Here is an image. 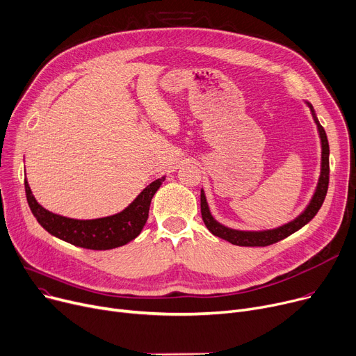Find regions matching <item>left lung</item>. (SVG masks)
Returning a JSON list of instances; mask_svg holds the SVG:
<instances>
[{
    "label": "left lung",
    "mask_w": 356,
    "mask_h": 356,
    "mask_svg": "<svg viewBox=\"0 0 356 356\" xmlns=\"http://www.w3.org/2000/svg\"><path fill=\"white\" fill-rule=\"evenodd\" d=\"M306 104L310 108L313 120H315L316 127H318L321 145H322V162H321V175H319L315 194H313L310 202L305 208V211L300 216H298L293 221H290V222L280 225L277 228H273V229H263V232H241V229L228 228V227L220 224L211 216L210 207H208L204 190H201V216H202L205 227L210 229L211 234H214L222 240H227L236 245L266 247V245L275 244V243L289 237L290 234L296 233L298 229H300L303 225H306L313 217L318 214V211L321 210V207L325 201V197L327 193V185H329V143H327L326 132L322 128V124L319 123L316 113H315V111H313V106L309 102H306Z\"/></svg>",
    "instance_id": "left-lung-1"
}]
</instances>
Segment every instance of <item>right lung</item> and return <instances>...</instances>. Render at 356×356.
I'll list each match as a JSON object with an SVG mask.
<instances>
[{"label": "right lung", "mask_w": 356, "mask_h": 356, "mask_svg": "<svg viewBox=\"0 0 356 356\" xmlns=\"http://www.w3.org/2000/svg\"><path fill=\"white\" fill-rule=\"evenodd\" d=\"M163 181L165 177L151 182L123 211L95 220H76L54 214L37 202L27 179H24V186L33 216L51 236L83 248L111 250L128 244L140 234L148 220L152 197Z\"/></svg>", "instance_id": "1"}]
</instances>
